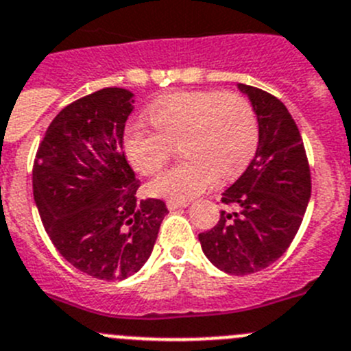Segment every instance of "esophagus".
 Here are the masks:
<instances>
[{
	"label": "esophagus",
	"instance_id": "34e87169",
	"mask_svg": "<svg viewBox=\"0 0 351 351\" xmlns=\"http://www.w3.org/2000/svg\"><path fill=\"white\" fill-rule=\"evenodd\" d=\"M166 206H168L169 211H175V209L186 208V206H189V202H186V201H173V199H169V201L166 202Z\"/></svg>",
	"mask_w": 351,
	"mask_h": 351
}]
</instances>
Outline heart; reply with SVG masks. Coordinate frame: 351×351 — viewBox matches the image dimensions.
Segmentation results:
<instances>
[{"instance_id": "b5f03b06", "label": "heart", "mask_w": 351, "mask_h": 351, "mask_svg": "<svg viewBox=\"0 0 351 351\" xmlns=\"http://www.w3.org/2000/svg\"><path fill=\"white\" fill-rule=\"evenodd\" d=\"M147 119L156 133L142 124H131L124 133L126 156L140 175H156L175 145L185 157L149 183L157 197L189 201L215 178L227 182L241 175L256 152V114L239 93L176 91L154 101Z\"/></svg>"}]
</instances>
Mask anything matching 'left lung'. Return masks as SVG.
I'll use <instances>...</instances> for the list:
<instances>
[{
	"label": "left lung",
	"mask_w": 351,
	"mask_h": 351,
	"mask_svg": "<svg viewBox=\"0 0 351 351\" xmlns=\"http://www.w3.org/2000/svg\"><path fill=\"white\" fill-rule=\"evenodd\" d=\"M258 119V149L241 178L223 192L220 221L199 234L206 258L232 275L260 271L279 260L298 234L312 194L300 130L279 98L237 84Z\"/></svg>",
	"instance_id": "1"
}]
</instances>
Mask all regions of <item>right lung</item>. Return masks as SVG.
I'll list each match as a JSON object with an SVG mask.
<instances>
[{
    "label": "right lung",
    "mask_w": 351,
    "mask_h": 351,
    "mask_svg": "<svg viewBox=\"0 0 351 351\" xmlns=\"http://www.w3.org/2000/svg\"><path fill=\"white\" fill-rule=\"evenodd\" d=\"M133 93L104 88L57 114L39 143L32 192L58 253L101 280H123L149 260L168 208L136 201L140 182L123 152Z\"/></svg>",
    "instance_id": "add662e5"
}]
</instances>
